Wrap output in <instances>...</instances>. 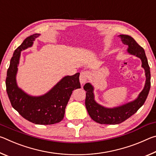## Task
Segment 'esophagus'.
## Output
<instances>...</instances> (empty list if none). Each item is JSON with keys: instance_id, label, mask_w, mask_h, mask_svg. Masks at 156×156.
<instances>
[{"instance_id": "1", "label": "esophagus", "mask_w": 156, "mask_h": 156, "mask_svg": "<svg viewBox=\"0 0 156 156\" xmlns=\"http://www.w3.org/2000/svg\"><path fill=\"white\" fill-rule=\"evenodd\" d=\"M89 76H90V73L87 71H84V72H82L80 75V82L81 84H84L87 81L88 78H89Z\"/></svg>"}]
</instances>
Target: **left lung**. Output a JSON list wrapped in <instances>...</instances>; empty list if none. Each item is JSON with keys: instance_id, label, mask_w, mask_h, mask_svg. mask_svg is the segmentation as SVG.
Segmentation results:
<instances>
[{"instance_id": "left-lung-1", "label": "left lung", "mask_w": 156, "mask_h": 156, "mask_svg": "<svg viewBox=\"0 0 156 156\" xmlns=\"http://www.w3.org/2000/svg\"><path fill=\"white\" fill-rule=\"evenodd\" d=\"M120 36L121 37V41L122 43L128 46V52L131 54L135 55L141 59L142 63V67L145 70V75L147 78L146 83L144 89L140 94L138 98L133 102L113 109L105 108L96 103L94 100L93 87L89 83L84 84L83 88L86 91L85 106L87 110L91 119L100 124L117 125L130 118L144 105L151 87L150 67L148 64L144 49L140 46L130 36L120 35Z\"/></svg>"}]
</instances>
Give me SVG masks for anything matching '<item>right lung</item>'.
Here are the masks:
<instances>
[{
    "instance_id": "add662e5",
    "label": "right lung",
    "mask_w": 156,
    "mask_h": 156,
    "mask_svg": "<svg viewBox=\"0 0 156 156\" xmlns=\"http://www.w3.org/2000/svg\"><path fill=\"white\" fill-rule=\"evenodd\" d=\"M38 36V34H34L28 36L14 51L7 72L6 90L12 106L25 119L36 125H53L63 119L72 91L80 88V73L65 76L51 91L40 97L28 96L18 88L16 74L20 51L32 45Z\"/></svg>"
}]
</instances>
